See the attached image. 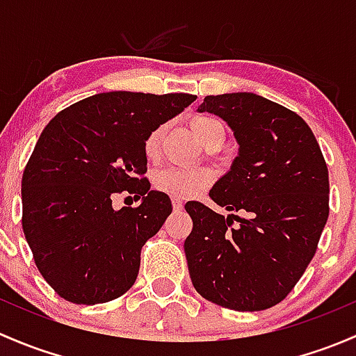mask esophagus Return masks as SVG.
Segmentation results:
<instances>
[{"label": "esophagus", "instance_id": "esophagus-1", "mask_svg": "<svg viewBox=\"0 0 356 356\" xmlns=\"http://www.w3.org/2000/svg\"><path fill=\"white\" fill-rule=\"evenodd\" d=\"M171 204H173L175 211H181L183 209V202L179 199H171Z\"/></svg>", "mask_w": 356, "mask_h": 356}]
</instances>
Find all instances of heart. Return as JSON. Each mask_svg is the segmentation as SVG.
Here are the masks:
<instances>
[{
	"mask_svg": "<svg viewBox=\"0 0 356 356\" xmlns=\"http://www.w3.org/2000/svg\"><path fill=\"white\" fill-rule=\"evenodd\" d=\"M190 130L204 145L225 140V128L211 116H193L190 118ZM164 135V124L152 128L144 140V154L147 159H156L161 151V140ZM212 181V173L205 168H178L166 166L156 171L154 186L159 192L168 193L175 199H188L204 192Z\"/></svg>",
	"mask_w": 356,
	"mask_h": 356,
	"instance_id": "1",
	"label": "heart"
}]
</instances>
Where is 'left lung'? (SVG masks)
Segmentation results:
<instances>
[{"label": "left lung", "mask_w": 356, "mask_h": 356, "mask_svg": "<svg viewBox=\"0 0 356 356\" xmlns=\"http://www.w3.org/2000/svg\"><path fill=\"white\" fill-rule=\"evenodd\" d=\"M199 111L221 116L234 131L240 151L209 197L243 216L185 205L193 221L185 240L192 284L226 309H270L303 276L327 222L324 156L302 116L257 94L207 96Z\"/></svg>", "instance_id": "left-lung-1"}]
</instances>
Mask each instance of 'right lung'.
Masks as SVG:
<instances>
[{
    "mask_svg": "<svg viewBox=\"0 0 356 356\" xmlns=\"http://www.w3.org/2000/svg\"><path fill=\"white\" fill-rule=\"evenodd\" d=\"M197 96L102 92L58 113L22 177V228L39 273L67 302L96 305L131 288L140 250L173 211L151 190L144 140ZM127 189L138 208L112 209Z\"/></svg>",
    "mask_w": 356,
    "mask_h": 356,
    "instance_id": "1",
    "label": "right lung"
}]
</instances>
